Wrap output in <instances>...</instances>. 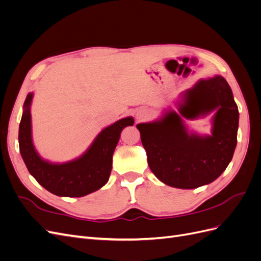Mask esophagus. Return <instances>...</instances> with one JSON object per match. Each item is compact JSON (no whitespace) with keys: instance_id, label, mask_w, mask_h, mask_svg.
Masks as SVG:
<instances>
[{"instance_id":"1","label":"esophagus","mask_w":261,"mask_h":261,"mask_svg":"<svg viewBox=\"0 0 261 261\" xmlns=\"http://www.w3.org/2000/svg\"><path fill=\"white\" fill-rule=\"evenodd\" d=\"M150 117V112L146 109H139L136 112V121L139 122H144Z\"/></svg>"}]
</instances>
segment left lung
Here are the masks:
<instances>
[{
  "mask_svg": "<svg viewBox=\"0 0 261 261\" xmlns=\"http://www.w3.org/2000/svg\"><path fill=\"white\" fill-rule=\"evenodd\" d=\"M177 111L165 109L160 118L137 124L148 165L162 183L193 189L216 180L231 162L238 144L239 109L222 76L200 80L181 92ZM215 112L210 136L188 131L184 118Z\"/></svg>",
  "mask_w": 261,
  "mask_h": 261,
  "instance_id": "obj_1",
  "label": "left lung"
}]
</instances>
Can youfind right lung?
<instances>
[{"label":"right lung","instance_id":"obj_1","mask_svg":"<svg viewBox=\"0 0 261 261\" xmlns=\"http://www.w3.org/2000/svg\"><path fill=\"white\" fill-rule=\"evenodd\" d=\"M34 93L23 102L19 124V151L29 173L46 191L60 197H83L105 186L111 174L112 156L122 130L134 125L127 116L102 129L86 151L74 160L54 163L44 160L34 146L30 107Z\"/></svg>","mask_w":261,"mask_h":261}]
</instances>
